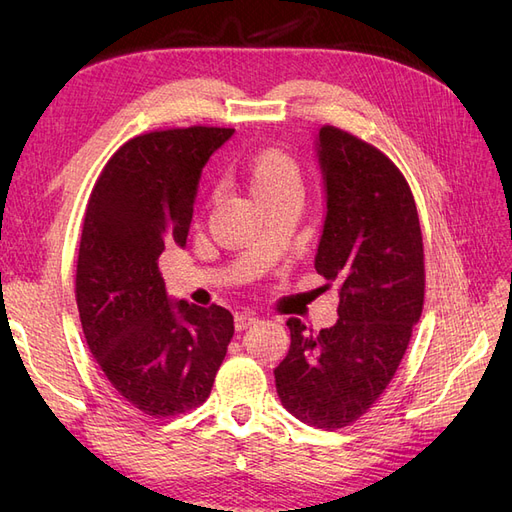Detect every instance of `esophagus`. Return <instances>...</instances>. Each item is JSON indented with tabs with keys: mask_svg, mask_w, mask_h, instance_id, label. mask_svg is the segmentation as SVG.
Returning <instances> with one entry per match:
<instances>
[{
	"mask_svg": "<svg viewBox=\"0 0 512 512\" xmlns=\"http://www.w3.org/2000/svg\"><path fill=\"white\" fill-rule=\"evenodd\" d=\"M256 322H258V316H256V314H252V312H241V314L235 316V329H237V331H243V329H247V327H252V324H256Z\"/></svg>",
	"mask_w": 512,
	"mask_h": 512,
	"instance_id": "34e87169",
	"label": "esophagus"
}]
</instances>
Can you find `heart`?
Returning a JSON list of instances; mask_svg holds the SVG:
<instances>
[{"label":"heart","mask_w":512,"mask_h":512,"mask_svg":"<svg viewBox=\"0 0 512 512\" xmlns=\"http://www.w3.org/2000/svg\"><path fill=\"white\" fill-rule=\"evenodd\" d=\"M243 177L260 205L299 198L301 168L290 153L277 147L258 149L243 160Z\"/></svg>","instance_id":"heart-1"}]
</instances>
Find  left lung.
<instances>
[{
  "instance_id": "left-lung-1",
  "label": "left lung",
  "mask_w": 512,
  "mask_h": 512,
  "mask_svg": "<svg viewBox=\"0 0 512 512\" xmlns=\"http://www.w3.org/2000/svg\"><path fill=\"white\" fill-rule=\"evenodd\" d=\"M324 224L316 271L339 284L337 322L318 335L290 318V350L273 369L282 406L335 431L376 404L404 359L425 297L423 237L414 196L382 151L320 128Z\"/></svg>"
}]
</instances>
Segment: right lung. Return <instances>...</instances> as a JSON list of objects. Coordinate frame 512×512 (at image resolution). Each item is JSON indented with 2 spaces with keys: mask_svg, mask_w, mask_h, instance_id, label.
I'll return each mask as SVG.
<instances>
[{
  "mask_svg": "<svg viewBox=\"0 0 512 512\" xmlns=\"http://www.w3.org/2000/svg\"><path fill=\"white\" fill-rule=\"evenodd\" d=\"M230 128H183L136 136L104 166L89 196L79 265L87 346L115 393L153 418L198 408L235 333L220 305L168 297L158 258L185 247L198 181Z\"/></svg>",
  "mask_w": 512,
  "mask_h": 512,
  "instance_id": "1",
  "label": "right lung"
}]
</instances>
